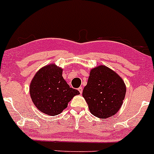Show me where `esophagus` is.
Wrapping results in <instances>:
<instances>
[{
	"mask_svg": "<svg viewBox=\"0 0 154 154\" xmlns=\"http://www.w3.org/2000/svg\"><path fill=\"white\" fill-rule=\"evenodd\" d=\"M78 90H79V93H80L81 94H82V92H83V88H82V87H80V88H79V89H78Z\"/></svg>",
	"mask_w": 154,
	"mask_h": 154,
	"instance_id": "obj_1",
	"label": "esophagus"
}]
</instances>
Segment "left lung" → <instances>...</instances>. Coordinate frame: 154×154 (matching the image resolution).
<instances>
[{
	"label": "left lung",
	"mask_w": 154,
	"mask_h": 154,
	"mask_svg": "<svg viewBox=\"0 0 154 154\" xmlns=\"http://www.w3.org/2000/svg\"><path fill=\"white\" fill-rule=\"evenodd\" d=\"M126 87L122 78L105 66L91 69L82 96L95 116L107 119L116 113L122 107Z\"/></svg>",
	"instance_id": "8db88e82"
}]
</instances>
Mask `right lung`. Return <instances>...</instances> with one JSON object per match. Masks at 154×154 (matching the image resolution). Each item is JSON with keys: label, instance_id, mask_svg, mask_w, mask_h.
<instances>
[{"label": "right lung", "instance_id": "1", "mask_svg": "<svg viewBox=\"0 0 154 154\" xmlns=\"http://www.w3.org/2000/svg\"><path fill=\"white\" fill-rule=\"evenodd\" d=\"M29 93L35 107L44 113L56 116L67 107L79 90L69 88L62 77V69L50 64L39 69L30 84Z\"/></svg>", "mask_w": 154, "mask_h": 154}]
</instances>
